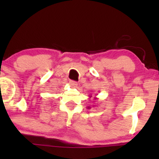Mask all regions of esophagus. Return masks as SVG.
Instances as JSON below:
<instances>
[{
	"instance_id": "34e87169",
	"label": "esophagus",
	"mask_w": 159,
	"mask_h": 159,
	"mask_svg": "<svg viewBox=\"0 0 159 159\" xmlns=\"http://www.w3.org/2000/svg\"><path fill=\"white\" fill-rule=\"evenodd\" d=\"M69 84H70V85L72 87V88H76V87H77V82L73 81V80H71V81L69 82Z\"/></svg>"
}]
</instances>
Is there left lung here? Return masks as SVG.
<instances>
[{"label": "left lung", "mask_w": 159, "mask_h": 159, "mask_svg": "<svg viewBox=\"0 0 159 159\" xmlns=\"http://www.w3.org/2000/svg\"><path fill=\"white\" fill-rule=\"evenodd\" d=\"M89 97H90V98H92V95H89ZM95 98V100H97V99H98L96 97H95V98ZM90 108H91V107H90V106H88V108H89V109H90Z\"/></svg>", "instance_id": "left-lung-1"}]
</instances>
